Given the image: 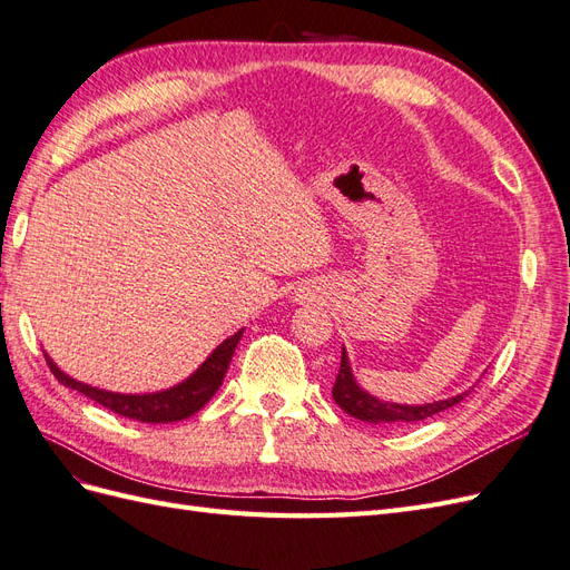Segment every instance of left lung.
<instances>
[{
    "instance_id": "obj_1",
    "label": "left lung",
    "mask_w": 570,
    "mask_h": 570,
    "mask_svg": "<svg viewBox=\"0 0 570 570\" xmlns=\"http://www.w3.org/2000/svg\"><path fill=\"white\" fill-rule=\"evenodd\" d=\"M333 400L340 404V409L350 416L358 421H368V423H416L423 419L435 416V413L450 409L463 400V394L452 396V400H442L433 404H423V406H409V404H392V402H381L371 396L368 392L361 390L350 371V361L347 354L342 350V361H340V371L333 385Z\"/></svg>"
}]
</instances>
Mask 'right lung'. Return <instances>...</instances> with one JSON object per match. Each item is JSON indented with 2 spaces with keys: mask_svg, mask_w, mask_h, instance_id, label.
Listing matches in <instances>:
<instances>
[{
  "mask_svg": "<svg viewBox=\"0 0 570 570\" xmlns=\"http://www.w3.org/2000/svg\"><path fill=\"white\" fill-rule=\"evenodd\" d=\"M239 337H243V331L228 337L218 350H214V354L206 358L185 383L170 387L166 392H154V394H118V392H105L90 385H82L73 381V377L61 373L55 366V361H51L47 354L45 358L61 385L82 392L97 404L118 413V416H126L130 421H142V423H174V421L193 416V413H197L216 394V390L223 383V375H226L230 366V358Z\"/></svg>",
  "mask_w": 570,
  "mask_h": 570,
  "instance_id": "1",
  "label": "right lung"
}]
</instances>
